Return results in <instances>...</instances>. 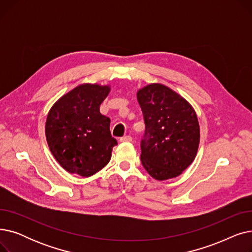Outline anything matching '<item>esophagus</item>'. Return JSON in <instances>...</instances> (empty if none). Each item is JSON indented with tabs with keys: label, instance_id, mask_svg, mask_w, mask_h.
Segmentation results:
<instances>
[{
	"label": "esophagus",
	"instance_id": "34e87169",
	"mask_svg": "<svg viewBox=\"0 0 252 252\" xmlns=\"http://www.w3.org/2000/svg\"><path fill=\"white\" fill-rule=\"evenodd\" d=\"M119 141H121V142H131V141H133V138H131L130 136H124V137L119 139Z\"/></svg>",
	"mask_w": 252,
	"mask_h": 252
}]
</instances>
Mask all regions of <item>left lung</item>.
I'll use <instances>...</instances> for the list:
<instances>
[{
  "label": "left lung",
  "instance_id": "left-lung-1",
  "mask_svg": "<svg viewBox=\"0 0 252 252\" xmlns=\"http://www.w3.org/2000/svg\"><path fill=\"white\" fill-rule=\"evenodd\" d=\"M145 134L141 161L158 181L180 176L194 160L200 140L195 110L178 93L161 84H151L137 93Z\"/></svg>",
  "mask_w": 252,
  "mask_h": 252
}]
</instances>
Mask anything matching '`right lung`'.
<instances>
[{
	"label": "right lung",
	"mask_w": 252,
	"mask_h": 252,
	"mask_svg": "<svg viewBox=\"0 0 252 252\" xmlns=\"http://www.w3.org/2000/svg\"><path fill=\"white\" fill-rule=\"evenodd\" d=\"M109 92V86H77L48 113L45 130L49 148L70 174L91 177L110 160L117 141L111 136L109 117L99 110Z\"/></svg>",
	"instance_id": "right-lung-1"
}]
</instances>
